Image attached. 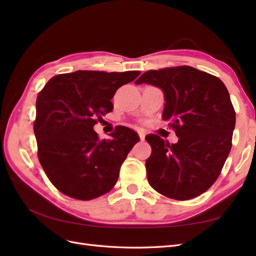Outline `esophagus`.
<instances>
[{"label": "esophagus", "mask_w": 256, "mask_h": 256, "mask_svg": "<svg viewBox=\"0 0 256 256\" xmlns=\"http://www.w3.org/2000/svg\"><path fill=\"white\" fill-rule=\"evenodd\" d=\"M138 136H140V140L144 141L145 140V134L143 132H138Z\"/></svg>", "instance_id": "1"}]
</instances>
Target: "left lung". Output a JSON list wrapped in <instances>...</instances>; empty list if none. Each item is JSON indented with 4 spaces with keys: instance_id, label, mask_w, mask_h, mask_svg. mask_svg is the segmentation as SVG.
<instances>
[{
    "instance_id": "1",
    "label": "left lung",
    "mask_w": 256,
    "mask_h": 256,
    "mask_svg": "<svg viewBox=\"0 0 256 256\" xmlns=\"http://www.w3.org/2000/svg\"><path fill=\"white\" fill-rule=\"evenodd\" d=\"M134 83L162 90V118L178 136L175 144L156 134L145 138L152 150L145 164L150 184L170 198L200 196L216 180L232 148L236 115L226 85L190 66L148 70Z\"/></svg>"
}]
</instances>
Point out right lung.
I'll return each mask as SVG.
<instances>
[{"label": "right lung", "mask_w": 256, "mask_h": 256, "mask_svg": "<svg viewBox=\"0 0 256 256\" xmlns=\"http://www.w3.org/2000/svg\"><path fill=\"white\" fill-rule=\"evenodd\" d=\"M138 74L78 70L53 76L38 94L34 122L38 158L62 193L88 200L115 186L122 162L140 138L120 126L111 138L99 140L94 126L113 110L115 92Z\"/></svg>", "instance_id": "obj_1"}]
</instances>
